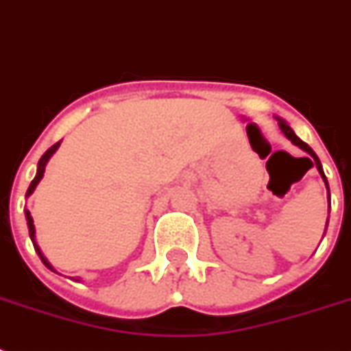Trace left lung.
Instances as JSON below:
<instances>
[{
  "instance_id": "8db88e82",
  "label": "left lung",
  "mask_w": 351,
  "mask_h": 351,
  "mask_svg": "<svg viewBox=\"0 0 351 351\" xmlns=\"http://www.w3.org/2000/svg\"><path fill=\"white\" fill-rule=\"evenodd\" d=\"M277 121H278V127H280V131L284 132V136L288 138L289 142L293 143V145H297V147H300L304 153H308L313 158V162H315L317 165V171H319V175H321V178L324 180V184H326V189H328V202H330V187H328V180H326V175H324V171H322V165H321V160H319V156L315 154V151L308 145L306 142H302L297 134L293 132V129L288 125V121L282 120V118H278L277 117ZM326 228H328V222H326Z\"/></svg>"
}]
</instances>
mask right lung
<instances>
[{
  "instance_id": "right-lung-1",
  "label": "right lung",
  "mask_w": 351,
  "mask_h": 351,
  "mask_svg": "<svg viewBox=\"0 0 351 351\" xmlns=\"http://www.w3.org/2000/svg\"><path fill=\"white\" fill-rule=\"evenodd\" d=\"M60 143H62V140H60V142L54 143V145H52V147H49V149H47V151H45V153H43V156H41L40 162H38V171H36L34 180L30 182V186H29V189H27V195H25V197H30V195H32V193H34L36 186H38V184H40L41 178H43V173H45V165H47V162H49V160H51L52 154L56 153L58 147H60ZM25 219H27V226H29L30 240H32V244H34L36 253H38V255H40L41 262H43V264H45V266L49 267V269H51V271H56V269H54V267H52L51 262L47 261L45 256H43V253H41V250H40V245H38V242H36V228H34V220H32V215H30L29 209H25ZM78 280H80V278H78Z\"/></svg>"
}]
</instances>
